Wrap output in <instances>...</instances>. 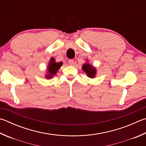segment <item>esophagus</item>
Here are the masks:
<instances>
[{"instance_id": "obj_1", "label": "esophagus", "mask_w": 146, "mask_h": 146, "mask_svg": "<svg viewBox=\"0 0 146 146\" xmlns=\"http://www.w3.org/2000/svg\"><path fill=\"white\" fill-rule=\"evenodd\" d=\"M68 63H69V64H70V65H73L74 63H75V62H74V60L73 59H70V60H69Z\"/></svg>"}]
</instances>
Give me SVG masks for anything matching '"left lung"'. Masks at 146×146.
I'll return each instance as SVG.
<instances>
[{"label":"left lung","mask_w":146,"mask_h":146,"mask_svg":"<svg viewBox=\"0 0 146 146\" xmlns=\"http://www.w3.org/2000/svg\"><path fill=\"white\" fill-rule=\"evenodd\" d=\"M82 69L86 73L88 77L91 78H95V76L96 75V68L94 66L90 64L88 61H87V62L84 63L82 65Z\"/></svg>","instance_id":"obj_1"}]
</instances>
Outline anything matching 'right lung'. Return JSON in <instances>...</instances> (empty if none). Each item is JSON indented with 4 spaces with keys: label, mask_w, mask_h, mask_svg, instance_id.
<instances>
[{
    "label": "right lung",
    "mask_w": 146,
    "mask_h": 146,
    "mask_svg": "<svg viewBox=\"0 0 146 146\" xmlns=\"http://www.w3.org/2000/svg\"><path fill=\"white\" fill-rule=\"evenodd\" d=\"M62 66V62H57L54 57L50 58V60L48 62V65L47 66L46 73L45 75V78L47 79L52 78L56 75L59 71V68Z\"/></svg>",
    "instance_id": "obj_1"
}]
</instances>
